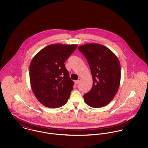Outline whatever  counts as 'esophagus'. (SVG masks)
I'll list each match as a JSON object with an SVG mask.
<instances>
[{
  "instance_id": "34e87169",
  "label": "esophagus",
  "mask_w": 148,
  "mask_h": 148,
  "mask_svg": "<svg viewBox=\"0 0 148 148\" xmlns=\"http://www.w3.org/2000/svg\"><path fill=\"white\" fill-rule=\"evenodd\" d=\"M80 81H81V79H79L75 81V83L76 84H79V83L80 82Z\"/></svg>"
}]
</instances>
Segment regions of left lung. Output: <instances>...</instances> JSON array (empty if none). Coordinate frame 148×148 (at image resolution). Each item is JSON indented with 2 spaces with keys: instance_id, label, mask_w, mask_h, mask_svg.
<instances>
[{
  "instance_id": "left-lung-1",
  "label": "left lung",
  "mask_w": 148,
  "mask_h": 148,
  "mask_svg": "<svg viewBox=\"0 0 148 148\" xmlns=\"http://www.w3.org/2000/svg\"><path fill=\"white\" fill-rule=\"evenodd\" d=\"M78 48L87 59L93 79L91 89L83 96L85 103L95 108L107 106L116 95L120 84L119 59L100 44H86Z\"/></svg>"
}]
</instances>
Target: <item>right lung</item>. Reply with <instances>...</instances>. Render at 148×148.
I'll list each match as a JSON object with an SVG mask.
<instances>
[{"label":"right lung","instance_id":"add662e5","mask_svg":"<svg viewBox=\"0 0 148 148\" xmlns=\"http://www.w3.org/2000/svg\"><path fill=\"white\" fill-rule=\"evenodd\" d=\"M77 47V44H51L32 59L29 65L31 87L43 106L56 108L67 103L74 83L69 78L64 63Z\"/></svg>","mask_w":148,"mask_h":148}]
</instances>
